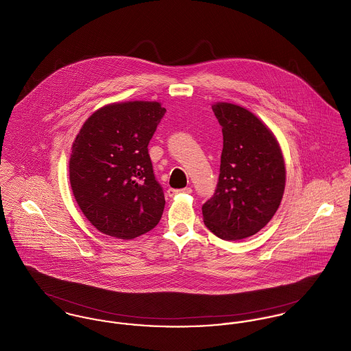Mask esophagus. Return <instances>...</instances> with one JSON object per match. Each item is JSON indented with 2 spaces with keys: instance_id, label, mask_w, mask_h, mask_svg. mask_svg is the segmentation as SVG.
Masks as SVG:
<instances>
[{
  "instance_id": "34e87169",
  "label": "esophagus",
  "mask_w": 351,
  "mask_h": 351,
  "mask_svg": "<svg viewBox=\"0 0 351 351\" xmlns=\"http://www.w3.org/2000/svg\"><path fill=\"white\" fill-rule=\"evenodd\" d=\"M191 192H192L191 187H186V189H169L167 191V193H168L169 196H173V195H176V193H191Z\"/></svg>"
}]
</instances>
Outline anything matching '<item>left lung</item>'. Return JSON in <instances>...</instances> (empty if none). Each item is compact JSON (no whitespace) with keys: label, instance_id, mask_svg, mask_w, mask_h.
<instances>
[{"label":"left lung","instance_id":"left-lung-1","mask_svg":"<svg viewBox=\"0 0 351 351\" xmlns=\"http://www.w3.org/2000/svg\"><path fill=\"white\" fill-rule=\"evenodd\" d=\"M223 134L215 193L203 207L207 228L224 241L255 235L275 215L283 197L286 168L270 130L250 110L217 103Z\"/></svg>","mask_w":351,"mask_h":351}]
</instances>
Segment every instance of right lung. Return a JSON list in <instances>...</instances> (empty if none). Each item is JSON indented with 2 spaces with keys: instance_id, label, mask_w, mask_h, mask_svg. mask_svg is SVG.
Returning a JSON list of instances; mask_svg holds the SVG:
<instances>
[{
  "instance_id": "right-lung-1",
  "label": "right lung",
  "mask_w": 351,
  "mask_h": 351,
  "mask_svg": "<svg viewBox=\"0 0 351 351\" xmlns=\"http://www.w3.org/2000/svg\"><path fill=\"white\" fill-rule=\"evenodd\" d=\"M167 110L156 101H128L96 110L72 145L69 180L85 217L100 232L134 239L164 211L148 144Z\"/></svg>"
}]
</instances>
